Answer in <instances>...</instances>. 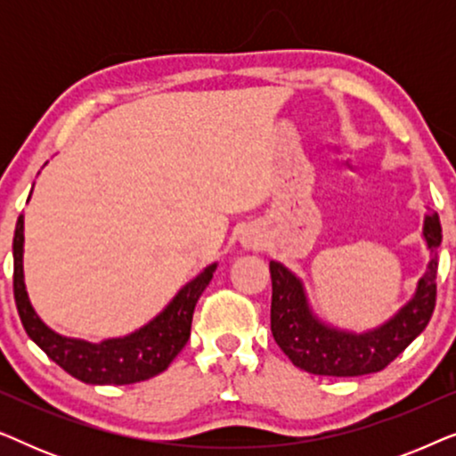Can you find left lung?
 Instances as JSON below:
<instances>
[{"label":"left lung","mask_w":456,"mask_h":456,"mask_svg":"<svg viewBox=\"0 0 456 456\" xmlns=\"http://www.w3.org/2000/svg\"><path fill=\"white\" fill-rule=\"evenodd\" d=\"M432 259L417 284V292L382 328L351 334L323 326L311 315L301 280L278 261H270L272 273V334L292 365L315 376L353 378L382 371L429 323L436 307V273L442 226L438 214L423 224Z\"/></svg>","instance_id":"obj_1"}]
</instances>
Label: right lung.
<instances>
[{
    "label": "right lung",
    "mask_w": 456,
    "mask_h": 456,
    "mask_svg": "<svg viewBox=\"0 0 456 456\" xmlns=\"http://www.w3.org/2000/svg\"><path fill=\"white\" fill-rule=\"evenodd\" d=\"M22 232L24 217L18 216L14 242H12V248H14V301L30 340L37 342V346L45 351L49 359L86 384H134L167 370V365L189 340L192 311H195L201 292L211 282L216 264L205 267L192 282L186 284L174 297V301L153 322H149L139 332L124 336V338L103 340L102 345H91V342L64 338V336L55 334L30 307L22 276Z\"/></svg>",
    "instance_id": "obj_1"
}]
</instances>
